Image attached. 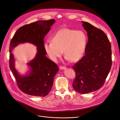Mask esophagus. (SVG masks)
<instances>
[{
    "mask_svg": "<svg viewBox=\"0 0 120 120\" xmlns=\"http://www.w3.org/2000/svg\"><path fill=\"white\" fill-rule=\"evenodd\" d=\"M59 68H60V70H65V69L66 68L65 66H60Z\"/></svg>",
    "mask_w": 120,
    "mask_h": 120,
    "instance_id": "34e87169",
    "label": "esophagus"
}]
</instances>
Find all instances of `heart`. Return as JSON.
I'll use <instances>...</instances> for the list:
<instances>
[{
  "label": "heart",
  "instance_id": "1",
  "mask_svg": "<svg viewBox=\"0 0 120 120\" xmlns=\"http://www.w3.org/2000/svg\"><path fill=\"white\" fill-rule=\"evenodd\" d=\"M44 44V49L52 60L56 62L63 53L68 60L75 62L84 56L87 37L82 30L64 28L57 31L52 39Z\"/></svg>",
  "mask_w": 120,
  "mask_h": 120
}]
</instances>
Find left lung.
<instances>
[{
    "instance_id": "8db88e82",
    "label": "left lung",
    "mask_w": 120,
    "mask_h": 120,
    "mask_svg": "<svg viewBox=\"0 0 120 120\" xmlns=\"http://www.w3.org/2000/svg\"><path fill=\"white\" fill-rule=\"evenodd\" d=\"M88 42L85 55L72 68L76 76L72 83L75 90L85 94L99 90L104 84L112 65L111 44L104 31L82 21Z\"/></svg>"
}]
</instances>
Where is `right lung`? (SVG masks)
<instances>
[{
	"mask_svg": "<svg viewBox=\"0 0 120 120\" xmlns=\"http://www.w3.org/2000/svg\"><path fill=\"white\" fill-rule=\"evenodd\" d=\"M54 19L40 20L24 25L19 28L11 40L9 65L16 81L17 85L23 92L28 95L45 97L52 90L53 79L59 70L58 66L45 56L44 38L55 23ZM30 42L37 47L35 58L28 64L31 68L29 75L21 76L14 67V59L11 53L18 44Z\"/></svg>",
	"mask_w": 120,
	"mask_h": 120,
	"instance_id": "right-lung-1",
	"label": "right lung"
}]
</instances>
